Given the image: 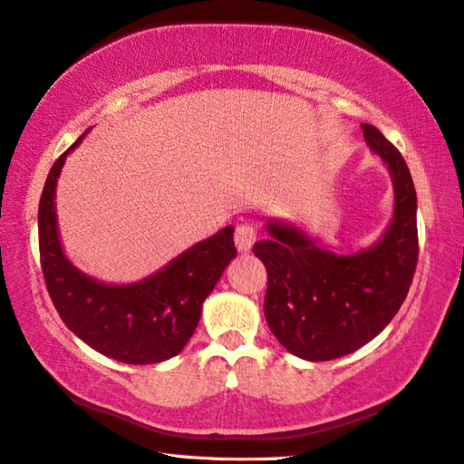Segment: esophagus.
Returning a JSON list of instances; mask_svg holds the SVG:
<instances>
[{
	"mask_svg": "<svg viewBox=\"0 0 464 464\" xmlns=\"http://www.w3.org/2000/svg\"><path fill=\"white\" fill-rule=\"evenodd\" d=\"M258 238V232L254 228L252 224H238L236 226V234H234V240H236V248L240 252H248L254 242Z\"/></svg>",
	"mask_w": 464,
	"mask_h": 464,
	"instance_id": "obj_1",
	"label": "esophagus"
}]
</instances>
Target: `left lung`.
<instances>
[{
  "instance_id": "obj_1",
  "label": "left lung",
  "mask_w": 464,
  "mask_h": 464,
  "mask_svg": "<svg viewBox=\"0 0 464 464\" xmlns=\"http://www.w3.org/2000/svg\"><path fill=\"white\" fill-rule=\"evenodd\" d=\"M362 131L392 176L394 216L382 238L366 250L336 254L295 226L268 222L272 238L252 248L268 272L264 316L272 334L312 362L351 354L381 334L409 295L419 262L409 166L374 126L362 124Z\"/></svg>"
}]
</instances>
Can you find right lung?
I'll list each match as a JSON object with an SVG mask.
<instances>
[{"label":"right lung","instance_id":"obj_1","mask_svg":"<svg viewBox=\"0 0 464 464\" xmlns=\"http://www.w3.org/2000/svg\"><path fill=\"white\" fill-rule=\"evenodd\" d=\"M82 138L55 160L40 198L37 230L47 292L65 326L93 351L126 364L168 361L194 334L204 300L236 256L234 228L226 226L134 285L113 286L86 276L65 258L53 202L65 156Z\"/></svg>","mask_w":464,"mask_h":464}]
</instances>
